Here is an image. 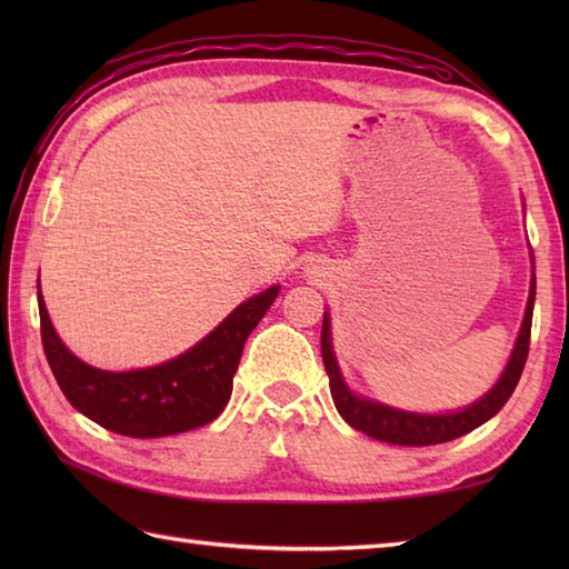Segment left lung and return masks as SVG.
<instances>
[{
	"label": "left lung",
	"mask_w": 569,
	"mask_h": 569,
	"mask_svg": "<svg viewBox=\"0 0 569 569\" xmlns=\"http://www.w3.org/2000/svg\"><path fill=\"white\" fill-rule=\"evenodd\" d=\"M533 300H536V276L533 281H530V296H528L521 332H518L513 355L509 359V365H506V371L501 373L499 383L493 386V389L475 406L459 410V413H447V416L406 413V410H396L389 406L365 401V398H359L349 391L332 355L330 318L325 316L320 347H322V361H325V369H328L330 391H332V401L337 410H340V416L355 430H361L365 435H369V438L389 442V445L426 447V445H438V442H450L455 438H462V435L479 428L481 422H487L489 418L497 416L506 406V401L511 398V393L516 391V383L521 379L526 359H528L530 325H533Z\"/></svg>",
	"instance_id": "1"
}]
</instances>
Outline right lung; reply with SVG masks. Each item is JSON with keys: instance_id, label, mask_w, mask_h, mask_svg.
I'll return each mask as SVG.
<instances>
[{"instance_id": "obj_1", "label": "right lung", "mask_w": 569, "mask_h": 569, "mask_svg": "<svg viewBox=\"0 0 569 569\" xmlns=\"http://www.w3.org/2000/svg\"><path fill=\"white\" fill-rule=\"evenodd\" d=\"M281 286L249 298L186 355L139 371H102L72 357L48 318L39 291L41 342L53 377L72 408L127 438H166L222 413L247 337L271 308Z\"/></svg>"}]
</instances>
